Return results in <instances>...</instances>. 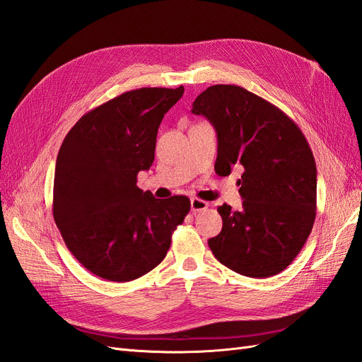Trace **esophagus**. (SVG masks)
I'll use <instances>...</instances> for the list:
<instances>
[{"instance_id":"esophagus-1","label":"esophagus","mask_w":362,"mask_h":362,"mask_svg":"<svg viewBox=\"0 0 362 362\" xmlns=\"http://www.w3.org/2000/svg\"><path fill=\"white\" fill-rule=\"evenodd\" d=\"M190 206H192V211L193 213H199V211H204L208 208V202L202 201V199H198V198H193L190 201Z\"/></svg>"}]
</instances>
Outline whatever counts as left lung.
<instances>
[{
  "label": "left lung",
  "mask_w": 362,
  "mask_h": 362,
  "mask_svg": "<svg viewBox=\"0 0 362 362\" xmlns=\"http://www.w3.org/2000/svg\"><path fill=\"white\" fill-rule=\"evenodd\" d=\"M217 133L214 169L221 177L243 166V208H217L223 226L208 240L223 266L249 278L287 269L308 238L317 206V169L300 128L276 105L243 87L210 86L196 98Z\"/></svg>",
  "instance_id": "obj_1"
}]
</instances>
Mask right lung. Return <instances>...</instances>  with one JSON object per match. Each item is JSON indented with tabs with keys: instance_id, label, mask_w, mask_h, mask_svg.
Segmentation results:
<instances>
[{
	"instance_id": "right-lung-1",
	"label": "right lung",
	"mask_w": 362,
	"mask_h": 362,
	"mask_svg": "<svg viewBox=\"0 0 362 362\" xmlns=\"http://www.w3.org/2000/svg\"><path fill=\"white\" fill-rule=\"evenodd\" d=\"M182 93V86L125 92L86 113L63 140L52 216L64 245L96 276L128 282L157 267L190 211L187 196L156 199L137 187L164 113Z\"/></svg>"
}]
</instances>
